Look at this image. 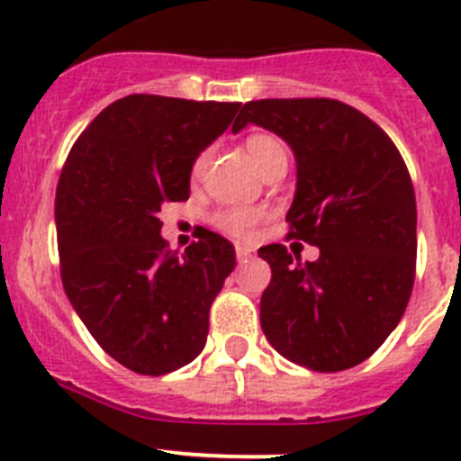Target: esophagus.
I'll return each mask as SVG.
<instances>
[{"mask_svg":"<svg viewBox=\"0 0 461 461\" xmlns=\"http://www.w3.org/2000/svg\"><path fill=\"white\" fill-rule=\"evenodd\" d=\"M251 256H254V251L249 247H242V244L235 247V258H238V263H247V260H251Z\"/></svg>","mask_w":461,"mask_h":461,"instance_id":"esophagus-1","label":"esophagus"}]
</instances>
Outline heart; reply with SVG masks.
<instances>
[{"mask_svg":"<svg viewBox=\"0 0 461 461\" xmlns=\"http://www.w3.org/2000/svg\"><path fill=\"white\" fill-rule=\"evenodd\" d=\"M244 149L249 154V158L254 161L256 168L260 173H267L275 166H286L288 164V149L284 145L279 136L275 133H251L244 140ZM212 158V149H203L198 157L194 158V164H191V175H194L195 180L203 177L210 166ZM266 217V212L258 210V207H223V210H217L212 214V223L217 228H221L223 233L233 235V238H251L254 233L256 223L260 219Z\"/></svg>","mask_w":461,"mask_h":461,"instance_id":"1","label":"heart"}]
</instances>
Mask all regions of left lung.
Returning <instances> with one entry per match:
<instances>
[{"mask_svg": "<svg viewBox=\"0 0 461 461\" xmlns=\"http://www.w3.org/2000/svg\"><path fill=\"white\" fill-rule=\"evenodd\" d=\"M270 129L291 145L297 189L288 238L319 247L303 263L284 244L260 247L272 279L260 328L284 357L313 372L367 360L397 328L415 279V191L388 133L335 99L244 104L233 131Z\"/></svg>", "mask_w": 461, "mask_h": 461, "instance_id": "left-lung-1", "label": "left lung"}]
</instances>
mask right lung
I'll list each match as a JSON object with an SVG mask.
<instances>
[{"label":"right lung","instance_id":"right-lung-1","mask_svg":"<svg viewBox=\"0 0 461 461\" xmlns=\"http://www.w3.org/2000/svg\"><path fill=\"white\" fill-rule=\"evenodd\" d=\"M240 104L131 94L73 142L55 195L67 297L89 335L131 372L161 376L203 351L210 307L235 249L205 230L168 249L158 212L189 198L194 158L221 136Z\"/></svg>","mask_w":461,"mask_h":461}]
</instances>
